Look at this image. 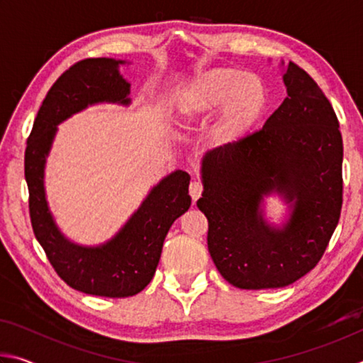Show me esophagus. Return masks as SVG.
<instances>
[{"mask_svg": "<svg viewBox=\"0 0 363 363\" xmlns=\"http://www.w3.org/2000/svg\"><path fill=\"white\" fill-rule=\"evenodd\" d=\"M189 194H190V196H192L194 201L199 200L200 196H201V194H203V186H201V182H199V181H192V182H190Z\"/></svg>", "mask_w": 363, "mask_h": 363, "instance_id": "34e87169", "label": "esophagus"}]
</instances>
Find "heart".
<instances>
[{"label": "heart", "instance_id": "obj_1", "mask_svg": "<svg viewBox=\"0 0 363 363\" xmlns=\"http://www.w3.org/2000/svg\"><path fill=\"white\" fill-rule=\"evenodd\" d=\"M267 107L266 86L255 75L218 67L194 79L174 97V112L182 125L205 120L216 110L213 140L233 147L247 139L259 125Z\"/></svg>", "mask_w": 363, "mask_h": 363}]
</instances>
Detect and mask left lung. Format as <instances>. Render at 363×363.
Returning a JSON list of instances; mask_svg holds the SVG:
<instances>
[{"label": "left lung", "instance_id": "left-lung-1", "mask_svg": "<svg viewBox=\"0 0 363 363\" xmlns=\"http://www.w3.org/2000/svg\"><path fill=\"white\" fill-rule=\"evenodd\" d=\"M285 101L259 131L210 150L201 164L208 251L219 274L242 290L281 288L322 259L342 206V138L327 96L294 62ZM294 203L284 230L262 219L264 194Z\"/></svg>", "mask_w": 363, "mask_h": 363}]
</instances>
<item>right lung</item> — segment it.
<instances>
[{
  "instance_id": "right-lung-1",
  "label": "right lung",
  "mask_w": 363,
  "mask_h": 363,
  "mask_svg": "<svg viewBox=\"0 0 363 363\" xmlns=\"http://www.w3.org/2000/svg\"><path fill=\"white\" fill-rule=\"evenodd\" d=\"M118 64L123 60L84 59L65 70L48 91L26 149L28 210L36 240L67 285L106 298L134 296L150 284L171 224L192 201L190 176L174 171L152 189L126 225L102 247H78L54 224L45 199L43 173L56 125L91 104H130V83L118 73Z\"/></svg>"
}]
</instances>
